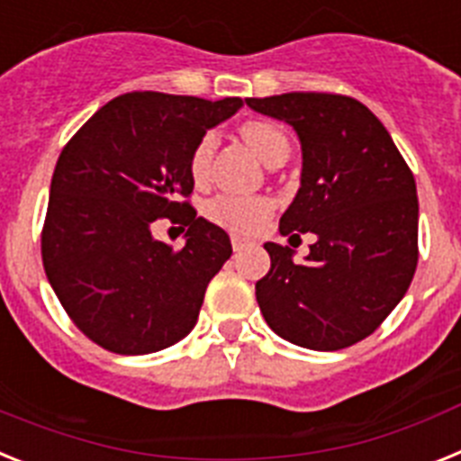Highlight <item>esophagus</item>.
<instances>
[{"mask_svg": "<svg viewBox=\"0 0 461 461\" xmlns=\"http://www.w3.org/2000/svg\"><path fill=\"white\" fill-rule=\"evenodd\" d=\"M231 248H234V253H241L243 248H246V239H241V236H231Z\"/></svg>", "mask_w": 461, "mask_h": 461, "instance_id": "1", "label": "esophagus"}]
</instances>
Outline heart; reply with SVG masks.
<instances>
[{
    "label": "heart",
    "instance_id": "1",
    "mask_svg": "<svg viewBox=\"0 0 461 461\" xmlns=\"http://www.w3.org/2000/svg\"><path fill=\"white\" fill-rule=\"evenodd\" d=\"M241 134L264 164L269 162L280 150H290L285 134L271 122L253 120L241 127ZM213 134H206L197 143L190 159V171L194 178H202L213 153ZM271 202L264 197H234V194H220L206 203V215L211 222L236 231V234H255L267 222L271 213Z\"/></svg>",
    "mask_w": 461,
    "mask_h": 461
}]
</instances>
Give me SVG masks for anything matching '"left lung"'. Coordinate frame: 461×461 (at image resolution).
<instances>
[{
    "instance_id": "1",
    "label": "left lung",
    "mask_w": 461,
    "mask_h": 461,
    "mask_svg": "<svg viewBox=\"0 0 461 461\" xmlns=\"http://www.w3.org/2000/svg\"><path fill=\"white\" fill-rule=\"evenodd\" d=\"M302 143V185L280 234H315L306 262L264 243L269 274L255 283L267 325L311 350H341L374 334L418 267V190L390 131L362 102L327 92L246 99Z\"/></svg>"
}]
</instances>
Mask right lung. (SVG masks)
<instances>
[{"label":"right lung","instance_id":"add662e5","mask_svg":"<svg viewBox=\"0 0 461 461\" xmlns=\"http://www.w3.org/2000/svg\"><path fill=\"white\" fill-rule=\"evenodd\" d=\"M241 106L239 97L127 92L64 146L43 222V269L74 325L97 346L148 355L197 325L231 243L183 202L194 187L190 159L206 130ZM159 217L186 222L181 251L152 236Z\"/></svg>","mask_w":461,"mask_h":461}]
</instances>
